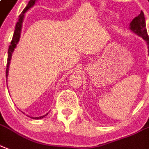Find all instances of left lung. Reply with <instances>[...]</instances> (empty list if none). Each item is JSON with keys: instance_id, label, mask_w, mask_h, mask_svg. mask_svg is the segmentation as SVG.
Masks as SVG:
<instances>
[{"instance_id": "obj_1", "label": "left lung", "mask_w": 149, "mask_h": 149, "mask_svg": "<svg viewBox=\"0 0 149 149\" xmlns=\"http://www.w3.org/2000/svg\"><path fill=\"white\" fill-rule=\"evenodd\" d=\"M130 29L134 33L137 34L138 36L141 37L148 45V52L149 53V37L148 35L147 30H146V24H145V16H144V12H141L139 15L135 17L130 24Z\"/></svg>"}]
</instances>
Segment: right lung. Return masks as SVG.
<instances>
[{
    "mask_svg": "<svg viewBox=\"0 0 149 149\" xmlns=\"http://www.w3.org/2000/svg\"><path fill=\"white\" fill-rule=\"evenodd\" d=\"M35 1L36 0H31L28 3L27 6L26 7L24 10H23L22 13L20 14L19 16V20H18L17 23L15 25V31H14V34H13V37H12V40L11 41V45H9V48H8V61H7V68H6V79L8 77V69H9V64H10V60L12 59V52H14L15 47H16V45L18 44V42L19 41L20 38V33H21V29H22V25H23V19H24V14L25 12H26V11H28V9H30L35 4ZM47 116L45 115L43 116H41V117H31V118H33V119H39V118H42L45 117Z\"/></svg>",
    "mask_w": 149,
    "mask_h": 149,
    "instance_id": "obj_1",
    "label": "right lung"
}]
</instances>
